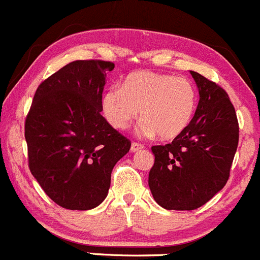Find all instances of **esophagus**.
Instances as JSON below:
<instances>
[{"mask_svg":"<svg viewBox=\"0 0 260 260\" xmlns=\"http://www.w3.org/2000/svg\"><path fill=\"white\" fill-rule=\"evenodd\" d=\"M141 149H144V145H141V144H139V143H133V144H131V149H130V150L133 151V153H136V151L141 150Z\"/></svg>","mask_w":260,"mask_h":260,"instance_id":"1","label":"esophagus"}]
</instances>
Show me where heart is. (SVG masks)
Here are the masks:
<instances>
[{"label":"heart","instance_id":"heart-1","mask_svg":"<svg viewBox=\"0 0 260 260\" xmlns=\"http://www.w3.org/2000/svg\"><path fill=\"white\" fill-rule=\"evenodd\" d=\"M197 93L191 82L172 74L136 72L121 87H111L102 97V111L111 126L125 130L139 116L140 134L164 140L184 133L193 119Z\"/></svg>","mask_w":260,"mask_h":260}]
</instances>
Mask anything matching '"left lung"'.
Returning a JSON list of instances; mask_svg holds the SVG:
<instances>
[{"label": "left lung", "instance_id": "1", "mask_svg": "<svg viewBox=\"0 0 260 260\" xmlns=\"http://www.w3.org/2000/svg\"><path fill=\"white\" fill-rule=\"evenodd\" d=\"M189 73L200 94L193 119L171 144L151 148L155 160L149 172L156 204L177 211L199 209L223 188L239 141L228 93L197 72Z\"/></svg>", "mask_w": 260, "mask_h": 260}]
</instances>
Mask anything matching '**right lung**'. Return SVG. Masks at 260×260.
I'll return each instance as SVG.
<instances>
[{"instance_id":"right-lung-1","label":"right lung","mask_w":260,"mask_h":260,"mask_svg":"<svg viewBox=\"0 0 260 260\" xmlns=\"http://www.w3.org/2000/svg\"><path fill=\"white\" fill-rule=\"evenodd\" d=\"M114 68L111 61H72L35 92L25 122L29 167L64 209L102 204L115 164L130 150V141L101 115L106 74Z\"/></svg>"}]
</instances>
